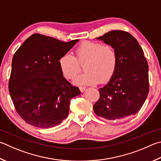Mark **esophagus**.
<instances>
[{
  "instance_id": "obj_1",
  "label": "esophagus",
  "mask_w": 161,
  "mask_h": 161,
  "mask_svg": "<svg viewBox=\"0 0 161 161\" xmlns=\"http://www.w3.org/2000/svg\"><path fill=\"white\" fill-rule=\"evenodd\" d=\"M79 89H80L81 92H84V90H85L86 87H84V86H79Z\"/></svg>"
}]
</instances>
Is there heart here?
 Returning a JSON list of instances; mask_svg holds the SVG:
<instances>
[{"label": "heart", "instance_id": "b5f03b06", "mask_svg": "<svg viewBox=\"0 0 161 161\" xmlns=\"http://www.w3.org/2000/svg\"><path fill=\"white\" fill-rule=\"evenodd\" d=\"M75 56L65 53L59 60L61 73L67 80H73L84 65L86 72L75 79V83L92 85L106 83L113 77L118 65V55L110 45L85 41L75 49Z\"/></svg>", "mask_w": 161, "mask_h": 161}]
</instances>
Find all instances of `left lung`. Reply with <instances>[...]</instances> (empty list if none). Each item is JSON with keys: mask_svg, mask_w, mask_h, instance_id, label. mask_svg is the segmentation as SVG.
Returning a JSON list of instances; mask_svg holds the SVG:
<instances>
[{"mask_svg": "<svg viewBox=\"0 0 161 161\" xmlns=\"http://www.w3.org/2000/svg\"><path fill=\"white\" fill-rule=\"evenodd\" d=\"M97 39L114 48L118 65L109 82L98 89L100 97L93 105V110L109 120L135 115L149 92L148 65L144 51L127 31H110Z\"/></svg>", "mask_w": 161, "mask_h": 161, "instance_id": "8db88e82", "label": "left lung"}]
</instances>
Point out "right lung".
<instances>
[{"instance_id": "add662e5", "label": "right lung", "mask_w": 161, "mask_h": 161, "mask_svg": "<svg viewBox=\"0 0 161 161\" xmlns=\"http://www.w3.org/2000/svg\"><path fill=\"white\" fill-rule=\"evenodd\" d=\"M78 41L63 42L34 34L14 53L8 89L14 108L27 123L50 128L68 117L70 100L81 92L64 78L58 62Z\"/></svg>"}]
</instances>
